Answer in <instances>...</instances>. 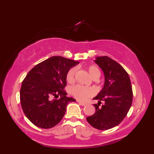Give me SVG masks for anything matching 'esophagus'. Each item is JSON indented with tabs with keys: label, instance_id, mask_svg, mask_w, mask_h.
<instances>
[{
	"label": "esophagus",
	"instance_id": "esophagus-1",
	"mask_svg": "<svg viewBox=\"0 0 154 154\" xmlns=\"http://www.w3.org/2000/svg\"><path fill=\"white\" fill-rule=\"evenodd\" d=\"M77 102L79 103L80 104V105H82V106H85V105H87L86 103H83V102H81V101H77Z\"/></svg>",
	"mask_w": 154,
	"mask_h": 154
}]
</instances>
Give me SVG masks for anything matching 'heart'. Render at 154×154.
Returning <instances> with one entry per match:
<instances>
[{"label": "heart", "instance_id": "obj_1", "mask_svg": "<svg viewBox=\"0 0 154 154\" xmlns=\"http://www.w3.org/2000/svg\"><path fill=\"white\" fill-rule=\"evenodd\" d=\"M88 71L93 79L94 78H98L100 76V72L98 68L94 65H92L88 67ZM76 72V68H72L67 72L66 79L68 82H71L74 80L75 74ZM71 94L75 98L79 100H85L87 98L91 97L95 94V90L92 88L83 86L81 85H76L71 88Z\"/></svg>", "mask_w": 154, "mask_h": 154}]
</instances>
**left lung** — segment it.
Returning <instances> with one entry per match:
<instances>
[{
	"label": "left lung",
	"instance_id": "8db88e82",
	"mask_svg": "<svg viewBox=\"0 0 154 154\" xmlns=\"http://www.w3.org/2000/svg\"><path fill=\"white\" fill-rule=\"evenodd\" d=\"M94 62L102 69L105 76L103 88L93 99L96 111L87 121L91 126L101 130L111 129L122 122L132 103V90L128 74L120 64L108 56L96 57ZM101 101L105 104L99 107Z\"/></svg>",
	"mask_w": 154,
	"mask_h": 154
}]
</instances>
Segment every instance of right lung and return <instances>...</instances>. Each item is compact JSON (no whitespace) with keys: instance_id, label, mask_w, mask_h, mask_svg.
<instances>
[{"instance_id":"obj_1","label":"right lung","mask_w":154,"mask_h":154,"mask_svg":"<svg viewBox=\"0 0 154 154\" xmlns=\"http://www.w3.org/2000/svg\"><path fill=\"white\" fill-rule=\"evenodd\" d=\"M79 62L53 56L36 65L22 82L20 103L27 118L37 127L51 128L62 120L69 102L74 98L67 97L64 90L66 75ZM52 96L61 97L51 100Z\"/></svg>"}]
</instances>
